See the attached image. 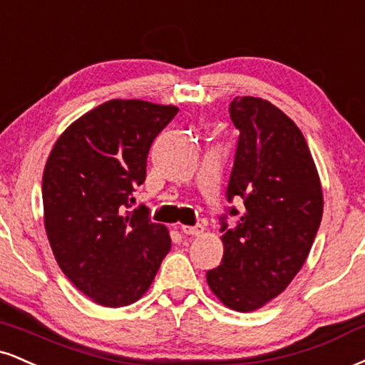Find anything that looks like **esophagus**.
Masks as SVG:
<instances>
[{"label": "esophagus", "mask_w": 365, "mask_h": 365, "mask_svg": "<svg viewBox=\"0 0 365 365\" xmlns=\"http://www.w3.org/2000/svg\"><path fill=\"white\" fill-rule=\"evenodd\" d=\"M180 231L187 236H199L204 232V226L197 225V226H180Z\"/></svg>", "instance_id": "1"}]
</instances>
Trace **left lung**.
<instances>
[{"label":"left lung","instance_id":"1","mask_svg":"<svg viewBox=\"0 0 365 365\" xmlns=\"http://www.w3.org/2000/svg\"><path fill=\"white\" fill-rule=\"evenodd\" d=\"M230 115L240 138L226 195L245 209L232 230L221 217L225 253L205 277L222 304L248 313L284 292L304 265L323 217V190L304 135L280 108L236 96Z\"/></svg>","mask_w":365,"mask_h":365}]
</instances>
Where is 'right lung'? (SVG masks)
I'll return each mask as SVG.
<instances>
[{
	"label": "right lung",
	"instance_id": "right-lung-1",
	"mask_svg": "<svg viewBox=\"0 0 365 365\" xmlns=\"http://www.w3.org/2000/svg\"><path fill=\"white\" fill-rule=\"evenodd\" d=\"M175 105L108 100L56 140L42 177L43 225L52 253L78 291L105 308L143 297L171 248L170 232L140 205L153 140Z\"/></svg>",
	"mask_w": 365,
	"mask_h": 365
}]
</instances>
